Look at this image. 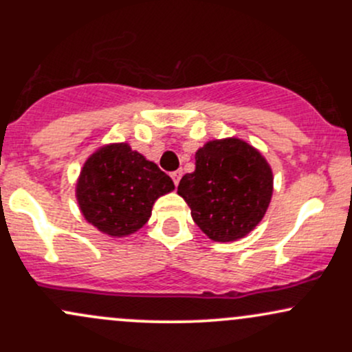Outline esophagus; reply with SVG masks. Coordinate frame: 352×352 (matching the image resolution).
Returning <instances> with one entry per match:
<instances>
[{
	"label": "esophagus",
	"mask_w": 352,
	"mask_h": 352,
	"mask_svg": "<svg viewBox=\"0 0 352 352\" xmlns=\"http://www.w3.org/2000/svg\"><path fill=\"white\" fill-rule=\"evenodd\" d=\"M170 177H172L173 184L179 185V182H180V179H182V170H175V172H172V173H170Z\"/></svg>",
	"instance_id": "34e87169"
}]
</instances>
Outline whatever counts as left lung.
<instances>
[{"label": "left lung", "instance_id": "8db88e82", "mask_svg": "<svg viewBox=\"0 0 352 352\" xmlns=\"http://www.w3.org/2000/svg\"><path fill=\"white\" fill-rule=\"evenodd\" d=\"M177 193L205 235L213 241H235L265 217L273 195V172L245 140H210L197 151L195 170L182 177Z\"/></svg>", "mask_w": 352, "mask_h": 352}]
</instances>
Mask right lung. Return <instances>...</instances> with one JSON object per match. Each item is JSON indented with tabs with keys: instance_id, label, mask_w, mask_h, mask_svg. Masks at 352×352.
<instances>
[{
	"instance_id": "add662e5",
	"label": "right lung",
	"mask_w": 352,
	"mask_h": 352,
	"mask_svg": "<svg viewBox=\"0 0 352 352\" xmlns=\"http://www.w3.org/2000/svg\"><path fill=\"white\" fill-rule=\"evenodd\" d=\"M173 188L170 177L131 145L109 144L86 160L76 199L89 223L119 238L142 228L155 200Z\"/></svg>"
}]
</instances>
